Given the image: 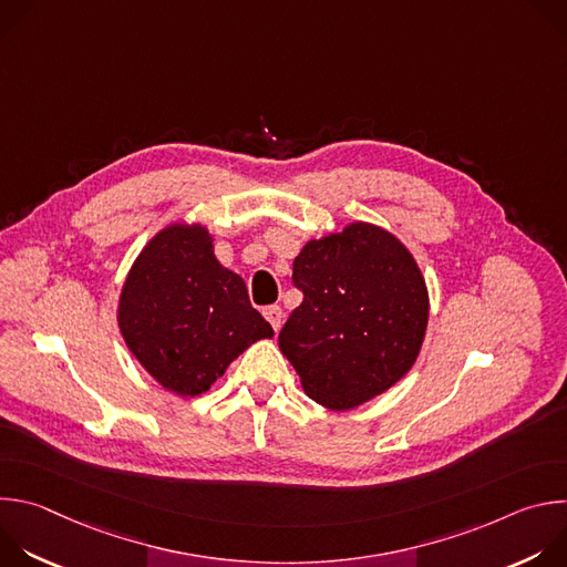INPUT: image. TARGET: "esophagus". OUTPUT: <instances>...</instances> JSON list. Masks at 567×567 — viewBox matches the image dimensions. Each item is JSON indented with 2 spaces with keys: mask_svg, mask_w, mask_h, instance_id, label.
<instances>
[{
  "mask_svg": "<svg viewBox=\"0 0 567 567\" xmlns=\"http://www.w3.org/2000/svg\"><path fill=\"white\" fill-rule=\"evenodd\" d=\"M262 313H265V318L271 322V328L278 332V330H280V326H282L285 311H282L278 305H271V307H267Z\"/></svg>",
  "mask_w": 567,
  "mask_h": 567,
  "instance_id": "esophagus-1",
  "label": "esophagus"
}]
</instances>
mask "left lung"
Wrapping results in <instances>:
<instances>
[{
    "instance_id": "8db88e82",
    "label": "left lung",
    "mask_w": 567,
    "mask_h": 567,
    "mask_svg": "<svg viewBox=\"0 0 567 567\" xmlns=\"http://www.w3.org/2000/svg\"><path fill=\"white\" fill-rule=\"evenodd\" d=\"M291 280L302 302L278 343L313 401L348 411L413 368L429 322V291L394 235L357 221L307 241Z\"/></svg>"
}]
</instances>
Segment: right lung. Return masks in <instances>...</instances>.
Listing matches in <instances>:
<instances>
[{"label": "right lung", "instance_id": "add662e5", "mask_svg": "<svg viewBox=\"0 0 567 567\" xmlns=\"http://www.w3.org/2000/svg\"><path fill=\"white\" fill-rule=\"evenodd\" d=\"M118 328L141 365L182 396L206 392L251 343L274 337L245 280L217 262L208 230L184 224L154 235L136 258Z\"/></svg>", "mask_w": 567, "mask_h": 567}]
</instances>
